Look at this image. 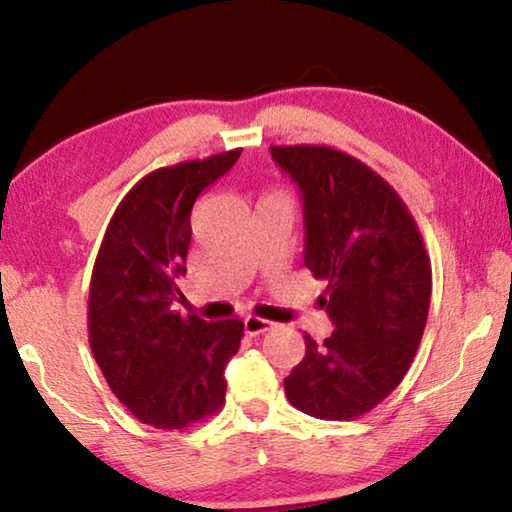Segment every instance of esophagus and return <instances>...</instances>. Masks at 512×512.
<instances>
[{
  "label": "esophagus",
  "instance_id": "esophagus-1",
  "mask_svg": "<svg viewBox=\"0 0 512 512\" xmlns=\"http://www.w3.org/2000/svg\"><path fill=\"white\" fill-rule=\"evenodd\" d=\"M273 322H269V319H262V317H255V315H248L246 319H243V329H246L248 335H259L264 331H271L273 329Z\"/></svg>",
  "mask_w": 512,
  "mask_h": 512
}]
</instances>
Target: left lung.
Wrapping results in <instances>:
<instances>
[{"label": "left lung", "mask_w": 512, "mask_h": 512, "mask_svg": "<svg viewBox=\"0 0 512 512\" xmlns=\"http://www.w3.org/2000/svg\"><path fill=\"white\" fill-rule=\"evenodd\" d=\"M299 186L303 262L329 282L319 305L335 331L305 333L303 361L285 395L303 414L352 421L375 409L407 375L427 322L430 257L400 195L361 160L331 147H271Z\"/></svg>", "instance_id": "left-lung-1"}]
</instances>
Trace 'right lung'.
I'll return each mask as SVG.
<instances>
[{
	"mask_svg": "<svg viewBox=\"0 0 512 512\" xmlns=\"http://www.w3.org/2000/svg\"><path fill=\"white\" fill-rule=\"evenodd\" d=\"M241 149L160 167L114 211L89 285V345L112 393L142 423L183 430L223 407L241 319L204 322L174 310L197 195Z\"/></svg>",
	"mask_w": 512,
	"mask_h": 512,
	"instance_id": "obj_1",
	"label": "right lung"
}]
</instances>
